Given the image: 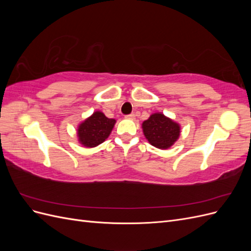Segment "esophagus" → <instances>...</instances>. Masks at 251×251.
<instances>
[{
	"label": "esophagus",
	"instance_id": "obj_1",
	"mask_svg": "<svg viewBox=\"0 0 251 251\" xmlns=\"http://www.w3.org/2000/svg\"><path fill=\"white\" fill-rule=\"evenodd\" d=\"M126 118H127V119H134V118H135V114H134V113L128 114V115L126 116Z\"/></svg>",
	"mask_w": 251,
	"mask_h": 251
}]
</instances>
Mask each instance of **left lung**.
<instances>
[{
  "instance_id": "left-lung-1",
  "label": "left lung",
  "mask_w": 251,
  "mask_h": 251,
  "mask_svg": "<svg viewBox=\"0 0 251 251\" xmlns=\"http://www.w3.org/2000/svg\"><path fill=\"white\" fill-rule=\"evenodd\" d=\"M143 134L151 146L166 150L177 141L180 136V126L162 113L151 114L142 123Z\"/></svg>"
}]
</instances>
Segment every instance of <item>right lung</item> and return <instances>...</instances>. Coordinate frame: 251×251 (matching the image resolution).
I'll list each match as a JSON object with an SVG mask.
<instances>
[{
	"mask_svg": "<svg viewBox=\"0 0 251 251\" xmlns=\"http://www.w3.org/2000/svg\"><path fill=\"white\" fill-rule=\"evenodd\" d=\"M115 123V119L108 118L102 112H94L78 126V141L83 147H97L109 137Z\"/></svg>",
	"mask_w": 251,
	"mask_h": 251,
	"instance_id": "add662e5",
	"label": "right lung"
}]
</instances>
